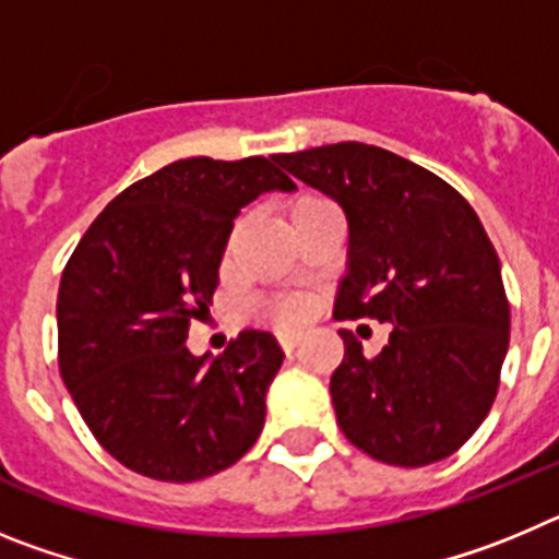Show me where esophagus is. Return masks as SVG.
<instances>
[{
  "instance_id": "obj_1",
  "label": "esophagus",
  "mask_w": 559,
  "mask_h": 559,
  "mask_svg": "<svg viewBox=\"0 0 559 559\" xmlns=\"http://www.w3.org/2000/svg\"><path fill=\"white\" fill-rule=\"evenodd\" d=\"M276 341H280V347H283L285 353H290V349H296V344L302 341V333H296V330H283V333L276 335Z\"/></svg>"
}]
</instances>
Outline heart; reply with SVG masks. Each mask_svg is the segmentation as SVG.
I'll list each match as a JSON object with an SVG mask.
<instances>
[{"instance_id":"b5f03b06","label":"heart","mask_w":559,"mask_h":559,"mask_svg":"<svg viewBox=\"0 0 559 559\" xmlns=\"http://www.w3.org/2000/svg\"><path fill=\"white\" fill-rule=\"evenodd\" d=\"M313 201H324V199H319V195H302V199H296L294 210H299V206L305 204H313ZM271 313H274L276 319H283V322H296V319H302L305 316V302L299 299V296H285V299L271 305Z\"/></svg>"}]
</instances>
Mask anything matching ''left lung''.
<instances>
[{
	"label": "left lung",
	"mask_w": 559,
	"mask_h": 559,
	"mask_svg": "<svg viewBox=\"0 0 559 559\" xmlns=\"http://www.w3.org/2000/svg\"><path fill=\"white\" fill-rule=\"evenodd\" d=\"M274 162L349 221L335 319L394 324L374 358L338 330L330 394L341 431L394 467L448 459L490 414L510 347V299L481 221L448 181L383 147L338 142Z\"/></svg>",
	"instance_id": "obj_1"
}]
</instances>
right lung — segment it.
Listing matches in <instances>:
<instances>
[{
	"label": "right lung",
	"instance_id": "1",
	"mask_svg": "<svg viewBox=\"0 0 559 559\" xmlns=\"http://www.w3.org/2000/svg\"><path fill=\"white\" fill-rule=\"evenodd\" d=\"M274 159V156H271ZM265 156L179 159L133 181L88 226L58 288V369L88 431L128 471L199 481L257 442L283 367L271 333L218 358L187 349L240 206L294 190Z\"/></svg>",
	"mask_w": 559,
	"mask_h": 559
}]
</instances>
